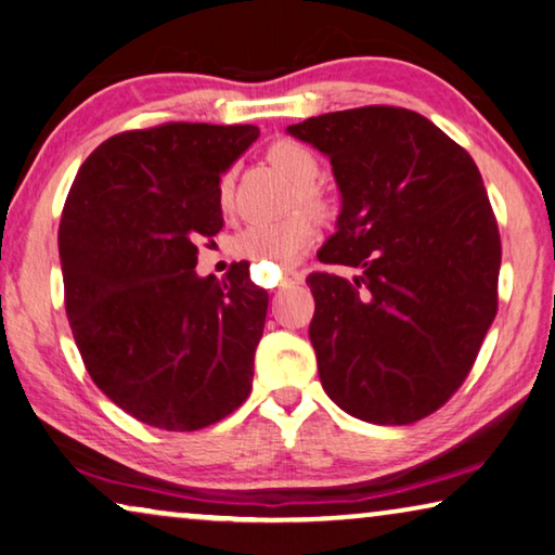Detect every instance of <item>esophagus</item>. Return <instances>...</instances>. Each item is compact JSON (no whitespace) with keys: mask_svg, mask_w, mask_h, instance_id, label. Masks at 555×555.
<instances>
[{"mask_svg":"<svg viewBox=\"0 0 555 555\" xmlns=\"http://www.w3.org/2000/svg\"><path fill=\"white\" fill-rule=\"evenodd\" d=\"M299 281H301V271L284 269V274H281V279H279V292H284V288L299 284Z\"/></svg>","mask_w":555,"mask_h":555,"instance_id":"1","label":"esophagus"}]
</instances>
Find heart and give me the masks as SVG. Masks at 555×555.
I'll use <instances>...</instances> for the list:
<instances>
[{"instance_id": "heart-1", "label": "heart", "mask_w": 555, "mask_h": 555, "mask_svg": "<svg viewBox=\"0 0 555 555\" xmlns=\"http://www.w3.org/2000/svg\"><path fill=\"white\" fill-rule=\"evenodd\" d=\"M269 162L294 181L288 206H301V209L271 221H254L231 238V254L259 269L292 267L299 261L317 238V224L311 214L317 219H328L334 214V198L319 184L321 159L311 146L296 139H279L269 146ZM234 169H227L217 184V202L224 214L234 211ZM304 208L310 214L306 215Z\"/></svg>"}]
</instances>
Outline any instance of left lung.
Returning <instances> with one entry per match:
<instances>
[{
	"label": "left lung",
	"instance_id": "8db88e82",
	"mask_svg": "<svg viewBox=\"0 0 555 555\" xmlns=\"http://www.w3.org/2000/svg\"><path fill=\"white\" fill-rule=\"evenodd\" d=\"M324 152L344 204L313 271L309 336L324 391L369 424L406 426L474 369L499 309L501 236L481 171L436 124L371 104L292 124Z\"/></svg>",
	"mask_w": 555,
	"mask_h": 555
}]
</instances>
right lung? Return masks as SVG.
Returning a JSON list of instances; mask_svg holds the SVG:
<instances>
[{"label": "right lung", "instance_id": "1", "mask_svg": "<svg viewBox=\"0 0 555 555\" xmlns=\"http://www.w3.org/2000/svg\"><path fill=\"white\" fill-rule=\"evenodd\" d=\"M254 124L164 121L99 144L60 221L64 306L92 382L142 424L198 431L249 399L269 294L249 261L196 276L224 227L217 184Z\"/></svg>", "mask_w": 555, "mask_h": 555}]
</instances>
